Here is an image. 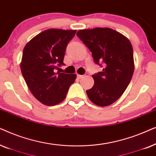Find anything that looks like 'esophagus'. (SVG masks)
Wrapping results in <instances>:
<instances>
[{"instance_id":"34e87169","label":"esophagus","mask_w":156,"mask_h":156,"mask_svg":"<svg viewBox=\"0 0 156 156\" xmlns=\"http://www.w3.org/2000/svg\"><path fill=\"white\" fill-rule=\"evenodd\" d=\"M77 77H78V79H81V78H83V76H82V75H77Z\"/></svg>"}]
</instances>
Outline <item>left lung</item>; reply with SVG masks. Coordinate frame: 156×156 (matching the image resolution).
<instances>
[{
  "label": "left lung",
  "mask_w": 156,
  "mask_h": 156,
  "mask_svg": "<svg viewBox=\"0 0 156 156\" xmlns=\"http://www.w3.org/2000/svg\"><path fill=\"white\" fill-rule=\"evenodd\" d=\"M76 35L91 51L95 63H104L102 71L93 75L94 85L86 90L88 98L98 106L111 105L125 92L133 74L131 43L123 34L109 28L83 29Z\"/></svg>",
  "instance_id": "obj_1"
}]
</instances>
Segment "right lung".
I'll use <instances>...</instances> for the list:
<instances>
[{"mask_svg":"<svg viewBox=\"0 0 156 156\" xmlns=\"http://www.w3.org/2000/svg\"><path fill=\"white\" fill-rule=\"evenodd\" d=\"M76 30L51 28L39 33L25 46L20 69L27 86L43 104L55 105L66 98L76 74L55 73L63 66L68 43Z\"/></svg>","mask_w":156,"mask_h":156,"instance_id":"obj_1","label":"right lung"}]
</instances>
